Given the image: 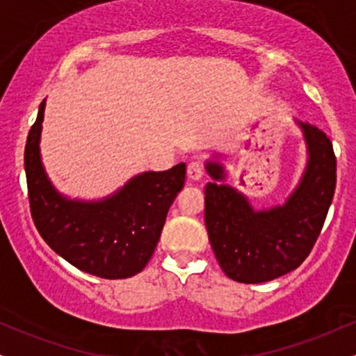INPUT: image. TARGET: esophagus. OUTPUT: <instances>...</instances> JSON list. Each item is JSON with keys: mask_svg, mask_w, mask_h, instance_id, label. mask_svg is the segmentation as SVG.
<instances>
[{"mask_svg": "<svg viewBox=\"0 0 356 356\" xmlns=\"http://www.w3.org/2000/svg\"><path fill=\"white\" fill-rule=\"evenodd\" d=\"M204 175V167L199 161H194V162H189V165H187V177L191 179V181H199Z\"/></svg>", "mask_w": 356, "mask_h": 356, "instance_id": "34e87169", "label": "esophagus"}]
</instances>
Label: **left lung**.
<instances>
[{
    "instance_id": "8db88e82",
    "label": "left lung",
    "mask_w": 356,
    "mask_h": 356,
    "mask_svg": "<svg viewBox=\"0 0 356 356\" xmlns=\"http://www.w3.org/2000/svg\"><path fill=\"white\" fill-rule=\"evenodd\" d=\"M308 145V165L283 206L254 211L226 184H206L207 234L220 269L231 280L256 284L300 266L320 236L337 186L333 144L318 127L300 122ZM207 172L222 181L224 169L207 162Z\"/></svg>"
}]
</instances>
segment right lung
<instances>
[{
	"label": "right lung",
	"instance_id": "add662e5",
	"mask_svg": "<svg viewBox=\"0 0 356 356\" xmlns=\"http://www.w3.org/2000/svg\"><path fill=\"white\" fill-rule=\"evenodd\" d=\"M44 100L24 147L33 222L56 254L88 275L124 280L140 273L161 239L167 212L186 181V164L144 172L99 202L70 201L55 191L40 157Z\"/></svg>",
	"mask_w": 356,
	"mask_h": 356
}]
</instances>
